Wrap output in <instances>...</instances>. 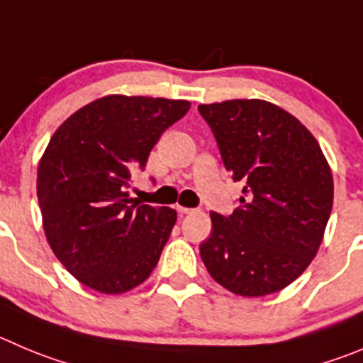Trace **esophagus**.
Returning a JSON list of instances; mask_svg holds the SVG:
<instances>
[{"label": "esophagus", "mask_w": 363, "mask_h": 363, "mask_svg": "<svg viewBox=\"0 0 363 363\" xmlns=\"http://www.w3.org/2000/svg\"><path fill=\"white\" fill-rule=\"evenodd\" d=\"M176 210H178V213H192L194 212V210L192 208H187V206H176Z\"/></svg>", "instance_id": "obj_1"}]
</instances>
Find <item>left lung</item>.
Wrapping results in <instances>:
<instances>
[{
  "instance_id": "1",
  "label": "left lung",
  "mask_w": 363,
  "mask_h": 363,
  "mask_svg": "<svg viewBox=\"0 0 363 363\" xmlns=\"http://www.w3.org/2000/svg\"><path fill=\"white\" fill-rule=\"evenodd\" d=\"M224 167L242 179L240 205L212 212L203 264L224 289L260 298L291 285L315 258L333 206V176L315 137L264 99L199 105Z\"/></svg>"
}]
</instances>
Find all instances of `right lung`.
I'll use <instances>...</instances> for the list:
<instances>
[{
	"label": "right lung",
	"instance_id": "add662e5",
	"mask_svg": "<svg viewBox=\"0 0 363 363\" xmlns=\"http://www.w3.org/2000/svg\"><path fill=\"white\" fill-rule=\"evenodd\" d=\"M189 108L185 99L110 94L76 110L51 137L37 169L44 233L85 287L123 294L158 264L176 210L139 205L126 189Z\"/></svg>",
	"mask_w": 363,
	"mask_h": 363
}]
</instances>
